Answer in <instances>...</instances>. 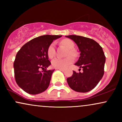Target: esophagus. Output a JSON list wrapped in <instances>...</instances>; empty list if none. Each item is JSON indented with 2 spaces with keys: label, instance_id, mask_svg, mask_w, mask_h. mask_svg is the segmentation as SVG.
Returning a JSON list of instances; mask_svg holds the SVG:
<instances>
[{
  "label": "esophagus",
  "instance_id": "34e87169",
  "mask_svg": "<svg viewBox=\"0 0 122 122\" xmlns=\"http://www.w3.org/2000/svg\"><path fill=\"white\" fill-rule=\"evenodd\" d=\"M60 70V71H62V72H64V71H65V70L64 69H58Z\"/></svg>",
  "mask_w": 122,
  "mask_h": 122
}]
</instances>
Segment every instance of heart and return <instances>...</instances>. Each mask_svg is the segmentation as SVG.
<instances>
[{
    "label": "heart",
    "mask_w": 122,
    "mask_h": 122,
    "mask_svg": "<svg viewBox=\"0 0 122 122\" xmlns=\"http://www.w3.org/2000/svg\"><path fill=\"white\" fill-rule=\"evenodd\" d=\"M60 44L64 45V46L69 49V51L67 53V56H72L73 57H76L77 53L73 49L75 47V43L72 40L69 39H64L60 42ZM47 56L49 58H53L56 55V49L54 43H51L49 46L47 51ZM73 61V58L72 57L69 56L65 58H56L54 59L51 62V65L53 67L58 69H65L71 64Z\"/></svg>",
    "instance_id": "obj_1"
}]
</instances>
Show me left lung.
<instances>
[{"label":"left lung","mask_w":122,"mask_h":122,"mask_svg":"<svg viewBox=\"0 0 122 122\" xmlns=\"http://www.w3.org/2000/svg\"><path fill=\"white\" fill-rule=\"evenodd\" d=\"M75 41L79 47L80 56L75 64L82 69V72H73L67 82L71 89L79 92L93 89L103 77L106 56L101 46L92 39L82 36H66ZM81 70V69H80Z\"/></svg>","instance_id":"8db88e82"}]
</instances>
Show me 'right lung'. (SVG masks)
Returning <instances> with one entry per match:
<instances>
[{"instance_id": "obj_1", "label": "right lung", "mask_w": 122, "mask_h": 122, "mask_svg": "<svg viewBox=\"0 0 122 122\" xmlns=\"http://www.w3.org/2000/svg\"><path fill=\"white\" fill-rule=\"evenodd\" d=\"M61 36L45 35L35 38L18 51L14 62L15 79L18 86L27 93L38 94L48 88L54 70H47L51 64L47 49L53 40ZM41 69L43 71H40Z\"/></svg>"}]
</instances>
